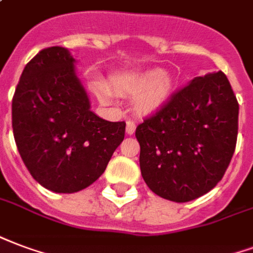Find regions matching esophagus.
I'll use <instances>...</instances> for the list:
<instances>
[{"instance_id":"esophagus-1","label":"esophagus","mask_w":253,"mask_h":253,"mask_svg":"<svg viewBox=\"0 0 253 253\" xmlns=\"http://www.w3.org/2000/svg\"><path fill=\"white\" fill-rule=\"evenodd\" d=\"M135 131V123L132 121H127L126 122V132L128 135H132Z\"/></svg>"}]
</instances>
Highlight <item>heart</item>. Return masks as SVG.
Masks as SVG:
<instances>
[{
	"label": "heart",
	"mask_w": 253,
	"mask_h": 253,
	"mask_svg": "<svg viewBox=\"0 0 253 253\" xmlns=\"http://www.w3.org/2000/svg\"><path fill=\"white\" fill-rule=\"evenodd\" d=\"M114 83L118 88L127 91V92H139V91L149 88V91L142 99L143 107L147 108L155 107L161 102H164L171 88V82L169 78L162 76V72L158 69L139 75L119 76L114 80Z\"/></svg>",
	"instance_id": "1"
}]
</instances>
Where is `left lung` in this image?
Segmentation results:
<instances>
[{"label":"left lung","instance_id":"obj_1","mask_svg":"<svg viewBox=\"0 0 253 253\" xmlns=\"http://www.w3.org/2000/svg\"><path fill=\"white\" fill-rule=\"evenodd\" d=\"M237 130L239 103L225 74L196 78L136 126L146 185L175 203L201 197L224 177Z\"/></svg>","mask_w":253,"mask_h":253}]
</instances>
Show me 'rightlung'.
Here are the masks:
<instances>
[{
    "instance_id": "obj_1",
    "label": "right lung",
    "mask_w": 253,
    "mask_h": 253,
    "mask_svg": "<svg viewBox=\"0 0 253 253\" xmlns=\"http://www.w3.org/2000/svg\"><path fill=\"white\" fill-rule=\"evenodd\" d=\"M74 57L61 46L44 48L25 65L12 100L18 153L37 182L74 193L95 182L125 138V122L89 110L75 75Z\"/></svg>"
}]
</instances>
